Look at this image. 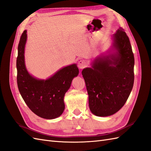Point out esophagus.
Listing matches in <instances>:
<instances>
[{"mask_svg":"<svg viewBox=\"0 0 151 151\" xmlns=\"http://www.w3.org/2000/svg\"><path fill=\"white\" fill-rule=\"evenodd\" d=\"M87 63L84 60H80L78 62V67L80 69H83L84 68H85L86 67Z\"/></svg>","mask_w":151,"mask_h":151,"instance_id":"obj_1","label":"esophagus"}]
</instances>
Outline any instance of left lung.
<instances>
[{
	"label": "left lung",
	"instance_id": "1",
	"mask_svg": "<svg viewBox=\"0 0 151 151\" xmlns=\"http://www.w3.org/2000/svg\"><path fill=\"white\" fill-rule=\"evenodd\" d=\"M115 53L97 58L83 70L90 111L98 116L113 115L122 108L134 84V58L129 39L120 27L113 35Z\"/></svg>",
	"mask_w": 151,
	"mask_h": 151
}]
</instances>
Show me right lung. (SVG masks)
<instances>
[{
    "instance_id": "right-lung-1",
    "label": "right lung",
    "mask_w": 151,
    "mask_h": 151,
    "mask_svg": "<svg viewBox=\"0 0 151 151\" xmlns=\"http://www.w3.org/2000/svg\"><path fill=\"white\" fill-rule=\"evenodd\" d=\"M27 31L22 34L18 46L17 59V84L22 97L31 111L42 118L53 119L60 116L65 109L64 96L72 81L79 74L76 64L58 70L50 78L40 80L28 73L25 65L24 49Z\"/></svg>"
}]
</instances>
